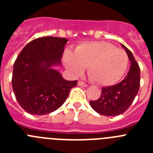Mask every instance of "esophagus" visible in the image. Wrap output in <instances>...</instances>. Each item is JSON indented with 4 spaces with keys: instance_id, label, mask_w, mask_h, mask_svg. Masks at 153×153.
<instances>
[{
    "instance_id": "34e87169",
    "label": "esophagus",
    "mask_w": 153,
    "mask_h": 153,
    "mask_svg": "<svg viewBox=\"0 0 153 153\" xmlns=\"http://www.w3.org/2000/svg\"><path fill=\"white\" fill-rule=\"evenodd\" d=\"M78 85L80 86H83V87H86V86H88V85L86 84V83H83V81H79V82H78Z\"/></svg>"
}]
</instances>
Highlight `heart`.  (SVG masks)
Here are the masks:
<instances>
[{"instance_id": "obj_1", "label": "heart", "mask_w": 153, "mask_h": 153, "mask_svg": "<svg viewBox=\"0 0 153 153\" xmlns=\"http://www.w3.org/2000/svg\"><path fill=\"white\" fill-rule=\"evenodd\" d=\"M66 67L74 74H81L87 67L92 82L100 86H110L118 82L126 70L129 57L123 50L104 41L86 42L74 52H66Z\"/></svg>"}]
</instances>
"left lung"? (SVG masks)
Wrapping results in <instances>:
<instances>
[{"label":"left lung","mask_w":153,"mask_h":153,"mask_svg":"<svg viewBox=\"0 0 153 153\" xmlns=\"http://www.w3.org/2000/svg\"><path fill=\"white\" fill-rule=\"evenodd\" d=\"M130 61L127 75L121 82L113 86L102 87L100 98L90 100L91 107L99 114L114 117L122 114L129 109L137 95L140 86V68L132 52L123 44Z\"/></svg>","instance_id":"8db88e82"}]
</instances>
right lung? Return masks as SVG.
<instances>
[{
  "instance_id": "1",
  "label": "right lung",
  "mask_w": 153,
  "mask_h": 153,
  "mask_svg": "<svg viewBox=\"0 0 153 153\" xmlns=\"http://www.w3.org/2000/svg\"><path fill=\"white\" fill-rule=\"evenodd\" d=\"M68 40L44 36L24 47L13 64L12 88L19 105L33 115H46L60 107L77 80L62 77L53 65L61 63Z\"/></svg>"
}]
</instances>
